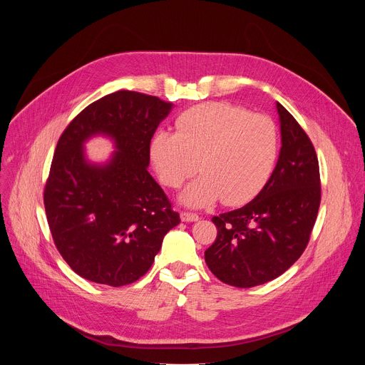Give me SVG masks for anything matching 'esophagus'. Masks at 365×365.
<instances>
[{"mask_svg":"<svg viewBox=\"0 0 365 365\" xmlns=\"http://www.w3.org/2000/svg\"><path fill=\"white\" fill-rule=\"evenodd\" d=\"M180 218L183 222H193V221H197L199 220V215L197 214H193V212H182L180 214Z\"/></svg>","mask_w":365,"mask_h":365,"instance_id":"1","label":"esophagus"}]
</instances>
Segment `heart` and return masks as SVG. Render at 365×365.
<instances>
[{
    "instance_id": "heart-1",
    "label": "heart",
    "mask_w": 365,
    "mask_h": 365,
    "mask_svg": "<svg viewBox=\"0 0 365 365\" xmlns=\"http://www.w3.org/2000/svg\"><path fill=\"white\" fill-rule=\"evenodd\" d=\"M279 150L274 123L227 102L192 107L176 120V133L162 130L151 140L150 154L160 180L176 189L202 175L180 195L189 206H206L222 197L240 205L269 180Z\"/></svg>"
}]
</instances>
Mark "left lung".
<instances>
[{
	"mask_svg": "<svg viewBox=\"0 0 365 365\" xmlns=\"http://www.w3.org/2000/svg\"><path fill=\"white\" fill-rule=\"evenodd\" d=\"M276 107L282 133L277 165L251 202L212 218L218 234L205 251L210 270L235 287L267 283L290 269L303 254L319 211L315 147L282 103Z\"/></svg>",
	"mask_w": 365,
	"mask_h": 365,
	"instance_id": "1",
	"label": "left lung"
}]
</instances>
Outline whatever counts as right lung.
I'll list each match as a JSON object with an SVG mask.
<instances>
[{
  "label": "right lung",
  "mask_w": 365,
  "mask_h": 365,
  "mask_svg": "<svg viewBox=\"0 0 365 365\" xmlns=\"http://www.w3.org/2000/svg\"><path fill=\"white\" fill-rule=\"evenodd\" d=\"M172 106L153 95L117 91L92 102L62 133L43 200L55 245L81 277L113 287L137 282L180 222L147 172L151 137ZM95 133L116 140L108 165L84 159L81 144Z\"/></svg>",
  "instance_id": "add662e5"
}]
</instances>
